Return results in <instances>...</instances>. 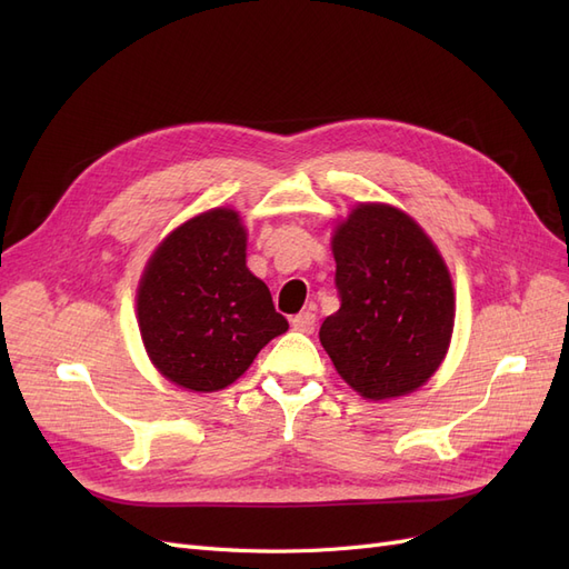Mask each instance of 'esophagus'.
Masks as SVG:
<instances>
[{"label": "esophagus", "mask_w": 569, "mask_h": 569, "mask_svg": "<svg viewBox=\"0 0 569 569\" xmlns=\"http://www.w3.org/2000/svg\"><path fill=\"white\" fill-rule=\"evenodd\" d=\"M291 327L299 332H313L316 327V313L313 311H301L299 316L291 318Z\"/></svg>", "instance_id": "1"}]
</instances>
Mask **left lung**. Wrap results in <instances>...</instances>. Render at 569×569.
Segmentation results:
<instances>
[{"label": "left lung", "mask_w": 569, "mask_h": 569, "mask_svg": "<svg viewBox=\"0 0 569 569\" xmlns=\"http://www.w3.org/2000/svg\"><path fill=\"white\" fill-rule=\"evenodd\" d=\"M339 311L320 343L363 399H396L437 372L453 335L449 268L432 239L389 203H358L332 237Z\"/></svg>", "instance_id": "1"}]
</instances>
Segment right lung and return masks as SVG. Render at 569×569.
I'll return each mask as SVG.
<instances>
[{"instance_id": "add662e5", "label": "right lung", "mask_w": 569, "mask_h": 569, "mask_svg": "<svg viewBox=\"0 0 569 569\" xmlns=\"http://www.w3.org/2000/svg\"><path fill=\"white\" fill-rule=\"evenodd\" d=\"M137 322L166 380L203 393L232 385L289 330L266 282L247 268V230L232 209L189 218L151 253Z\"/></svg>"}]
</instances>
